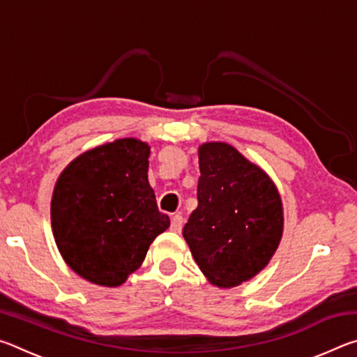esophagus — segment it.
I'll return each instance as SVG.
<instances>
[{"label":"esophagus","mask_w":357,"mask_h":357,"mask_svg":"<svg viewBox=\"0 0 357 357\" xmlns=\"http://www.w3.org/2000/svg\"><path fill=\"white\" fill-rule=\"evenodd\" d=\"M183 225H184L183 215H181V214L172 215V229H173L174 233H179L181 229H183Z\"/></svg>","instance_id":"34e87169"}]
</instances>
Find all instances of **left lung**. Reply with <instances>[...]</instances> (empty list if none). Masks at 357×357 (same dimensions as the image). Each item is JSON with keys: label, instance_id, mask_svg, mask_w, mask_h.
<instances>
[{"label": "left lung", "instance_id": "1", "mask_svg": "<svg viewBox=\"0 0 357 357\" xmlns=\"http://www.w3.org/2000/svg\"><path fill=\"white\" fill-rule=\"evenodd\" d=\"M198 160V206L183 236L213 285L238 287L264 269L279 247L280 193L261 168L228 143H203Z\"/></svg>", "mask_w": 357, "mask_h": 357}]
</instances>
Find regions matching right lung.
<instances>
[{
  "instance_id": "add662e5",
  "label": "right lung",
  "mask_w": 357,
  "mask_h": 357,
  "mask_svg": "<svg viewBox=\"0 0 357 357\" xmlns=\"http://www.w3.org/2000/svg\"><path fill=\"white\" fill-rule=\"evenodd\" d=\"M149 146L121 138L89 149L59 174L52 228L69 268L88 282L119 287L170 227L148 181Z\"/></svg>"
}]
</instances>
